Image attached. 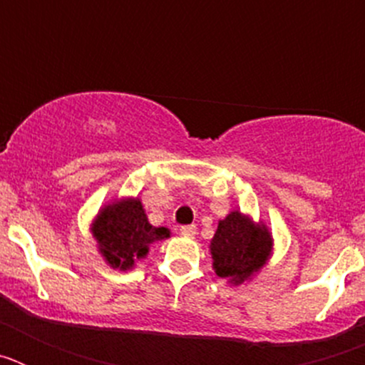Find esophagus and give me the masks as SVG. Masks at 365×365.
<instances>
[{
  "instance_id": "esophagus-1",
  "label": "esophagus",
  "mask_w": 365,
  "mask_h": 365,
  "mask_svg": "<svg viewBox=\"0 0 365 365\" xmlns=\"http://www.w3.org/2000/svg\"><path fill=\"white\" fill-rule=\"evenodd\" d=\"M197 232L195 225H186V227H180V235H185V237H193Z\"/></svg>"
}]
</instances>
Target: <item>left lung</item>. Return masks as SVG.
Segmentation results:
<instances>
[{
  "mask_svg": "<svg viewBox=\"0 0 365 365\" xmlns=\"http://www.w3.org/2000/svg\"><path fill=\"white\" fill-rule=\"evenodd\" d=\"M208 248L214 272L237 287L252 282L269 265L274 237L261 219L256 221L250 214L232 210L227 217L219 219Z\"/></svg>",
  "mask_w": 365,
  "mask_h": 365,
  "instance_id": "8db88e82",
  "label": "left lung"
}]
</instances>
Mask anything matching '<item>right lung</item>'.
Here are the masks:
<instances>
[{"label": "right lung", "instance_id": "add662e5", "mask_svg": "<svg viewBox=\"0 0 365 365\" xmlns=\"http://www.w3.org/2000/svg\"><path fill=\"white\" fill-rule=\"evenodd\" d=\"M89 232L102 259L120 272L135 269L138 261L150 254L151 245L172 235L170 228L150 225L143 201L128 195L100 206Z\"/></svg>", "mask_w": 365, "mask_h": 365}]
</instances>
